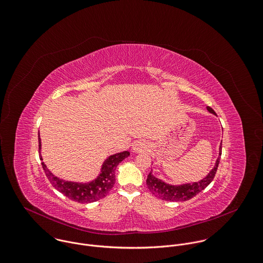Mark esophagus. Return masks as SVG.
Listing matches in <instances>:
<instances>
[{
    "label": "esophagus",
    "mask_w": 263,
    "mask_h": 263,
    "mask_svg": "<svg viewBox=\"0 0 263 263\" xmlns=\"http://www.w3.org/2000/svg\"><path fill=\"white\" fill-rule=\"evenodd\" d=\"M148 148H149V145L146 141H137L133 145L134 152H144V151H147Z\"/></svg>",
    "instance_id": "esophagus-1"
}]
</instances>
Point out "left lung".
<instances>
[{"mask_svg":"<svg viewBox=\"0 0 263 263\" xmlns=\"http://www.w3.org/2000/svg\"><path fill=\"white\" fill-rule=\"evenodd\" d=\"M208 111L212 114H215V111L211 107H206ZM222 152V144H220L219 147V156L215 162L214 167L210 171V173L200 181L198 182H193V183H186L182 185H171L162 180L154 177L152 175V171L149 173L146 184L148 189L151 191V193L162 199V200H167V201H185L193 196H195L197 193H199L201 190H203L214 179L215 174L218 168V164L220 162V156Z\"/></svg>","mask_w":263,"mask_h":263,"instance_id":"left-lung-1","label":"left lung"}]
</instances>
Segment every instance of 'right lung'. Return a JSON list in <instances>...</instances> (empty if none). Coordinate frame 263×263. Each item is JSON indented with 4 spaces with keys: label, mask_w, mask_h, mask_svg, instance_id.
Segmentation results:
<instances>
[{
    "label": "right lung",
    "mask_w": 263,
    "mask_h": 263,
    "mask_svg": "<svg viewBox=\"0 0 263 263\" xmlns=\"http://www.w3.org/2000/svg\"><path fill=\"white\" fill-rule=\"evenodd\" d=\"M39 153H41V138L39 134ZM129 156L128 151L119 152L113 155H110L103 163L100 175L92 181L87 183H79L66 181L54 176L46 166V164L42 161V167L48 178L49 182L52 186L59 190L61 193L69 197L70 199L81 202L88 203L97 201L103 197H105L112 187L115 184V170L117 165ZM40 159L43 160L41 154Z\"/></svg>",
    "instance_id": "obj_1"
}]
</instances>
